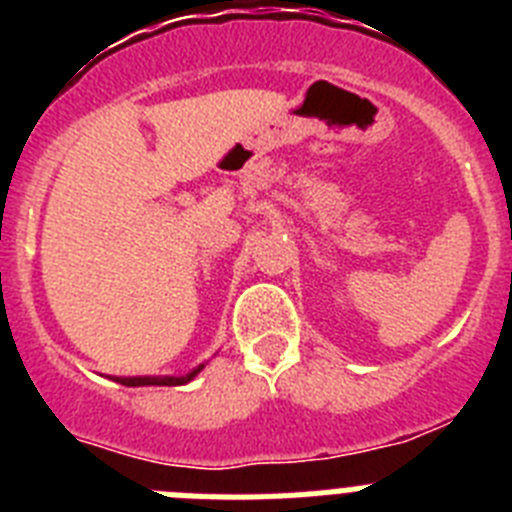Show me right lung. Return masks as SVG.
I'll return each instance as SVG.
<instances>
[{
  "label": "right lung",
  "instance_id": "right-lung-1",
  "mask_svg": "<svg viewBox=\"0 0 512 512\" xmlns=\"http://www.w3.org/2000/svg\"><path fill=\"white\" fill-rule=\"evenodd\" d=\"M202 369H205V364H200L184 377H115V382L125 384V387H179V384L192 382Z\"/></svg>",
  "mask_w": 512,
  "mask_h": 512
}]
</instances>
